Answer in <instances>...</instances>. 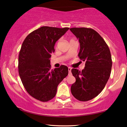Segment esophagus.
<instances>
[{
  "mask_svg": "<svg viewBox=\"0 0 127 127\" xmlns=\"http://www.w3.org/2000/svg\"><path fill=\"white\" fill-rule=\"evenodd\" d=\"M71 70H72V68L70 67H68V71H69V75H70L71 74Z\"/></svg>",
  "mask_w": 127,
  "mask_h": 127,
  "instance_id": "obj_1",
  "label": "esophagus"
}]
</instances>
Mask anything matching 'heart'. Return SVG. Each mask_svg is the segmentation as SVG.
I'll use <instances>...</instances> for the list:
<instances>
[{
  "instance_id": "1",
  "label": "heart",
  "mask_w": 127,
  "mask_h": 127,
  "mask_svg": "<svg viewBox=\"0 0 127 127\" xmlns=\"http://www.w3.org/2000/svg\"><path fill=\"white\" fill-rule=\"evenodd\" d=\"M71 40H73V39H70V41H71ZM58 42H57V44H56V46H57V44H58Z\"/></svg>"
}]
</instances>
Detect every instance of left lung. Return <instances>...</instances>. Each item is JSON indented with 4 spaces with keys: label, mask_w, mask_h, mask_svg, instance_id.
I'll return each mask as SVG.
<instances>
[{
    "label": "left lung",
    "mask_w": 127,
    "mask_h": 127,
    "mask_svg": "<svg viewBox=\"0 0 127 127\" xmlns=\"http://www.w3.org/2000/svg\"><path fill=\"white\" fill-rule=\"evenodd\" d=\"M70 30L79 39L80 49L78 56L86 62L83 70H71L76 79L71 93L80 101H88L101 93L110 77V51L103 38L93 29L72 28Z\"/></svg>",
    "instance_id": "left-lung-1"
}]
</instances>
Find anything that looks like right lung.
<instances>
[{"label":"right lung","mask_w":127,"mask_h":127,"mask_svg":"<svg viewBox=\"0 0 127 127\" xmlns=\"http://www.w3.org/2000/svg\"><path fill=\"white\" fill-rule=\"evenodd\" d=\"M69 28L42 27L27 36L18 56V72L22 84L31 96L47 102L55 96L58 84L68 74V67L51 69L50 58L55 42Z\"/></svg>","instance_id":"1"}]
</instances>
